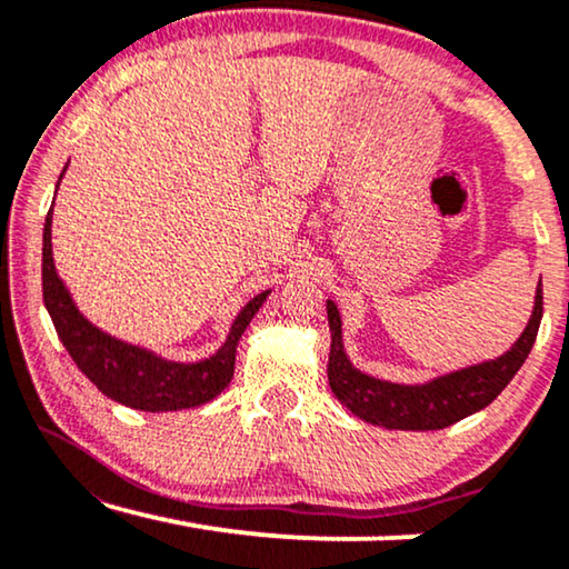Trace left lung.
Returning a JSON list of instances; mask_svg holds the SVG:
<instances>
[{"mask_svg":"<svg viewBox=\"0 0 569 569\" xmlns=\"http://www.w3.org/2000/svg\"><path fill=\"white\" fill-rule=\"evenodd\" d=\"M331 326V355H329V386L337 399L365 422L386 427V430H442L458 419L473 415L492 403L502 388L526 362L536 333H539L543 313L541 282L536 290V306L526 331L512 345L510 352L492 362L435 378L425 386H399L370 378L355 370L341 347V318L333 302H326Z\"/></svg>","mask_w":569,"mask_h":569,"instance_id":"8db88e82","label":"left lung"}]
</instances>
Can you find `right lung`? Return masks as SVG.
<instances>
[{
	"label": "right lung",
	"instance_id": "1",
	"mask_svg": "<svg viewBox=\"0 0 569 569\" xmlns=\"http://www.w3.org/2000/svg\"><path fill=\"white\" fill-rule=\"evenodd\" d=\"M61 181V176H59ZM269 292L256 295L248 306L240 310L236 323L228 333V341L217 349L209 360L183 365L154 357L147 349L131 347L127 341L111 339L108 333L96 329L88 318L80 316L72 298L61 284L51 256V209L43 224V302L49 310L53 329H57L61 345L77 362L84 376L98 386L108 399L123 403V407L142 411H176L191 409L199 403L212 401L217 393L236 372V347L240 333L251 323L256 310L267 300Z\"/></svg>",
	"mask_w": 569,
	"mask_h": 569
}]
</instances>
